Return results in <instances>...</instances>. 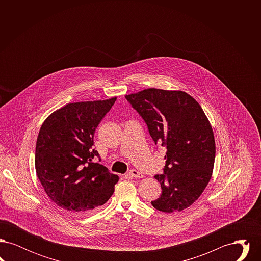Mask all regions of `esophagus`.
<instances>
[{"mask_svg": "<svg viewBox=\"0 0 261 261\" xmlns=\"http://www.w3.org/2000/svg\"><path fill=\"white\" fill-rule=\"evenodd\" d=\"M128 175L130 177H132V178H135V179H142V178H144V175L141 173V172L137 171V170H130Z\"/></svg>", "mask_w": 261, "mask_h": 261, "instance_id": "1", "label": "esophagus"}]
</instances>
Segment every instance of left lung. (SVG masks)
Here are the masks:
<instances>
[{
    "mask_svg": "<svg viewBox=\"0 0 261 261\" xmlns=\"http://www.w3.org/2000/svg\"><path fill=\"white\" fill-rule=\"evenodd\" d=\"M125 98L148 125L155 145L166 148L164 174L154 176L162 192L152 206L167 213L186 210L212 176L215 141L207 116L196 99L180 90L149 88Z\"/></svg>",
    "mask_w": 261,
    "mask_h": 261,
    "instance_id": "8db88e82",
    "label": "left lung"
}]
</instances>
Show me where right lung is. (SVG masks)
Listing matches in <instances>:
<instances>
[{
    "instance_id": "1",
    "label": "right lung",
    "mask_w": 261,
    "mask_h": 261,
    "mask_svg": "<svg viewBox=\"0 0 261 261\" xmlns=\"http://www.w3.org/2000/svg\"><path fill=\"white\" fill-rule=\"evenodd\" d=\"M116 97L67 103L41 126L35 150L38 178L50 200L72 214H84L106 203L119 177L94 162L96 128Z\"/></svg>"
}]
</instances>
